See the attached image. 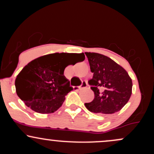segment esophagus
Here are the masks:
<instances>
[{"mask_svg":"<svg viewBox=\"0 0 154 154\" xmlns=\"http://www.w3.org/2000/svg\"><path fill=\"white\" fill-rule=\"evenodd\" d=\"M88 86V83L85 82V81H83V82H82V84L80 85L79 86V88L80 89V88H86Z\"/></svg>","mask_w":154,"mask_h":154,"instance_id":"obj_1","label":"esophagus"}]
</instances>
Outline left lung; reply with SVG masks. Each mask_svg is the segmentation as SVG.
<instances>
[{
    "label": "left lung",
    "mask_w": 154,
    "mask_h": 154,
    "mask_svg": "<svg viewBox=\"0 0 154 154\" xmlns=\"http://www.w3.org/2000/svg\"><path fill=\"white\" fill-rule=\"evenodd\" d=\"M93 77L88 81L94 92L93 101L85 106L90 111L114 114L121 110L132 94V82L126 70L104 55L86 52Z\"/></svg>",
    "instance_id": "1"
}]
</instances>
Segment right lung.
<instances>
[{
  "label": "right lung",
  "instance_id": "right-lung-1",
  "mask_svg": "<svg viewBox=\"0 0 154 154\" xmlns=\"http://www.w3.org/2000/svg\"><path fill=\"white\" fill-rule=\"evenodd\" d=\"M85 54L55 53L37 58L27 63L17 76V94L32 110L51 114L62 106L65 97L73 90L63 75L65 68L77 59L82 61Z\"/></svg>",
  "mask_w": 154,
  "mask_h": 154
}]
</instances>
